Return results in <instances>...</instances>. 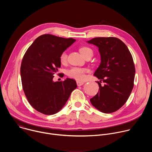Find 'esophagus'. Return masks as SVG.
I'll list each match as a JSON object with an SVG mask.
<instances>
[{
    "label": "esophagus",
    "instance_id": "34e87169",
    "mask_svg": "<svg viewBox=\"0 0 152 152\" xmlns=\"http://www.w3.org/2000/svg\"><path fill=\"white\" fill-rule=\"evenodd\" d=\"M76 83H77V86H81V85H83V83H84V82H83L79 81V80H77V81H76Z\"/></svg>",
    "mask_w": 152,
    "mask_h": 152
}]
</instances>
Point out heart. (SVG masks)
<instances>
[{"mask_svg":"<svg viewBox=\"0 0 152 152\" xmlns=\"http://www.w3.org/2000/svg\"><path fill=\"white\" fill-rule=\"evenodd\" d=\"M79 52L83 56L86 58L90 55H93V50L87 46H83L79 49ZM67 61V54L66 52H63L59 56V61L62 64H64ZM88 72V70L86 68L73 67L69 70L67 72V75L73 79L82 80L85 79V74Z\"/></svg>","mask_w":152,"mask_h":152,"instance_id":"heart-1","label":"heart"}]
</instances>
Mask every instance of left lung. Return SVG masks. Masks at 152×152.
<instances>
[{"label": "left lung", "mask_w": 152, "mask_h": 152, "mask_svg": "<svg viewBox=\"0 0 152 152\" xmlns=\"http://www.w3.org/2000/svg\"><path fill=\"white\" fill-rule=\"evenodd\" d=\"M99 48L101 62L94 75L99 90L90 99L103 113H112L127 102L134 85L135 68L132 56L124 43L115 37H97L88 41ZM102 81L105 83L101 85Z\"/></svg>", "instance_id": "left-lung-1"}]
</instances>
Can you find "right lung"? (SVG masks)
Segmentation results:
<instances>
[{
	"label": "right lung",
	"mask_w": 152,
	"mask_h": 152,
	"mask_svg": "<svg viewBox=\"0 0 152 152\" xmlns=\"http://www.w3.org/2000/svg\"><path fill=\"white\" fill-rule=\"evenodd\" d=\"M75 41L72 38L42 35L35 39L23 56L20 67L23 90L30 104L43 114L59 112L77 88L72 79L53 81L54 75L61 67L60 55Z\"/></svg>",
	"instance_id": "right-lung-1"
}]
</instances>
